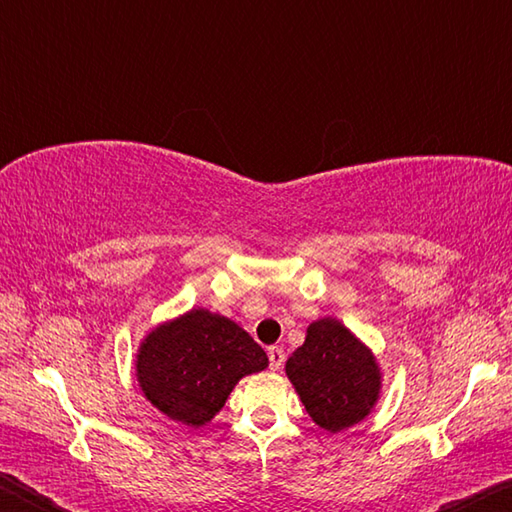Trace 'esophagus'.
<instances>
[{"instance_id":"esophagus-1","label":"esophagus","mask_w":512,"mask_h":512,"mask_svg":"<svg viewBox=\"0 0 512 512\" xmlns=\"http://www.w3.org/2000/svg\"><path fill=\"white\" fill-rule=\"evenodd\" d=\"M268 366H271V370H280L284 366V350L280 345L268 348Z\"/></svg>"}]
</instances>
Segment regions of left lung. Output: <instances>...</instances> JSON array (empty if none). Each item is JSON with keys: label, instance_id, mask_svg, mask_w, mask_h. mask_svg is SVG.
<instances>
[{"label": "left lung", "instance_id": "left-lung-1", "mask_svg": "<svg viewBox=\"0 0 512 512\" xmlns=\"http://www.w3.org/2000/svg\"><path fill=\"white\" fill-rule=\"evenodd\" d=\"M287 375L318 427L339 433L361 422L381 388L372 352L334 318L307 327V339L287 361Z\"/></svg>", "mask_w": 512, "mask_h": 512}]
</instances>
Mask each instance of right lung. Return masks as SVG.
<instances>
[{
  "label": "right lung",
  "mask_w": 512,
  "mask_h": 512,
  "mask_svg": "<svg viewBox=\"0 0 512 512\" xmlns=\"http://www.w3.org/2000/svg\"><path fill=\"white\" fill-rule=\"evenodd\" d=\"M266 366V352L248 332L207 309L155 327L135 363L146 400L189 427L210 422L237 381Z\"/></svg>",
  "instance_id": "right-lung-1"
}]
</instances>
